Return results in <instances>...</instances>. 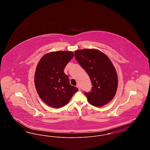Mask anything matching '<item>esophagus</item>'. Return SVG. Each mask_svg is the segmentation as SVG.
<instances>
[{"label":"esophagus","mask_w":150,"mask_h":150,"mask_svg":"<svg viewBox=\"0 0 150 150\" xmlns=\"http://www.w3.org/2000/svg\"><path fill=\"white\" fill-rule=\"evenodd\" d=\"M77 86V88H78L79 90L80 91V86H79V85H77V86Z\"/></svg>","instance_id":"34e87169"}]
</instances>
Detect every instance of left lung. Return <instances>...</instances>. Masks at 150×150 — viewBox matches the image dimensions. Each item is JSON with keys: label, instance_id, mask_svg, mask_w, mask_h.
<instances>
[{"label": "left lung", "instance_id": "left-lung-1", "mask_svg": "<svg viewBox=\"0 0 150 150\" xmlns=\"http://www.w3.org/2000/svg\"><path fill=\"white\" fill-rule=\"evenodd\" d=\"M75 57L89 76L93 86L91 92L84 93L88 102L96 107L109 103L118 85L117 72L110 58L96 49L76 50Z\"/></svg>", "mask_w": 150, "mask_h": 150}]
</instances>
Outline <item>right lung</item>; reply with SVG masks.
<instances>
[{"mask_svg": "<svg viewBox=\"0 0 150 150\" xmlns=\"http://www.w3.org/2000/svg\"><path fill=\"white\" fill-rule=\"evenodd\" d=\"M74 56L71 51L51 52L42 57L36 68L34 83L38 95L50 107L67 105L78 89L72 86L64 67Z\"/></svg>", "mask_w": 150, "mask_h": 150, "instance_id": "add662e5", "label": "right lung"}]
</instances>
